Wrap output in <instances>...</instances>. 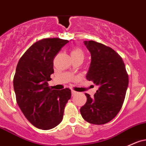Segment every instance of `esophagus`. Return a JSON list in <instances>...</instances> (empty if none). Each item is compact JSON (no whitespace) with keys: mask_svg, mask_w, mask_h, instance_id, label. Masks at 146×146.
<instances>
[{"mask_svg":"<svg viewBox=\"0 0 146 146\" xmlns=\"http://www.w3.org/2000/svg\"><path fill=\"white\" fill-rule=\"evenodd\" d=\"M78 94V92H76V91H73V90L71 91V94H72V96H74L75 94Z\"/></svg>","mask_w":146,"mask_h":146,"instance_id":"34e87169","label":"esophagus"}]
</instances>
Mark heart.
I'll return each instance as SVG.
<instances>
[{"label": "heart", "instance_id": "1", "mask_svg": "<svg viewBox=\"0 0 146 146\" xmlns=\"http://www.w3.org/2000/svg\"><path fill=\"white\" fill-rule=\"evenodd\" d=\"M70 56L71 57H77V56H81V57H84V52L80 48H76L73 49V50L70 52Z\"/></svg>", "mask_w": 146, "mask_h": 146}]
</instances>
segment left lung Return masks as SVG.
<instances>
[{"mask_svg":"<svg viewBox=\"0 0 146 146\" xmlns=\"http://www.w3.org/2000/svg\"><path fill=\"white\" fill-rule=\"evenodd\" d=\"M91 53V63L86 78L98 89L94 98L85 94L86 102L80 108L86 122L102 125L111 121L121 110L129 79L124 62L111 48L94 41H84Z\"/></svg>","mask_w":146,"mask_h":146,"instance_id":"1","label":"left lung"}]
</instances>
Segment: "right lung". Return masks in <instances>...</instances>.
I'll list each match as a JSON object with an SVG mask.
<instances>
[{
  "mask_svg": "<svg viewBox=\"0 0 146 146\" xmlns=\"http://www.w3.org/2000/svg\"><path fill=\"white\" fill-rule=\"evenodd\" d=\"M69 41L48 38L32 45L19 60L14 78L17 102L25 118L39 129H50L63 119L65 105L71 97L68 88L50 89L53 59Z\"/></svg>",
  "mask_w": 146,
  "mask_h": 146,
  "instance_id": "obj_1",
  "label": "right lung"
}]
</instances>
